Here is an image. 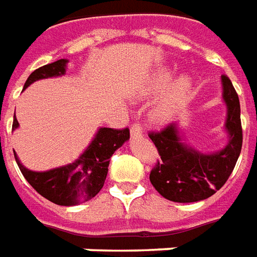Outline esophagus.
<instances>
[{
  "instance_id": "obj_1",
  "label": "esophagus",
  "mask_w": 257,
  "mask_h": 257,
  "mask_svg": "<svg viewBox=\"0 0 257 257\" xmlns=\"http://www.w3.org/2000/svg\"><path fill=\"white\" fill-rule=\"evenodd\" d=\"M143 135V126L140 123H135L131 126V136H142Z\"/></svg>"
}]
</instances>
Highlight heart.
I'll return each instance as SVG.
<instances>
[{"label":"heart","mask_w":257,"mask_h":257,"mask_svg":"<svg viewBox=\"0 0 257 257\" xmlns=\"http://www.w3.org/2000/svg\"><path fill=\"white\" fill-rule=\"evenodd\" d=\"M173 81V73L168 68H161L156 73L153 74L147 82V90L150 92H161V90L167 89ZM191 89V81L187 77H182L179 78L175 84H173L172 89L168 93L165 100L162 101L158 106V108L154 112V117L158 122H165L168 121L171 115L173 114V110L178 104L179 101L183 99L184 96L189 93Z\"/></svg>","instance_id":"obj_1"}]
</instances>
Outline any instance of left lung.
<instances>
[{
  "instance_id": "obj_1",
  "label": "left lung",
  "mask_w": 257,
  "mask_h": 257,
  "mask_svg": "<svg viewBox=\"0 0 257 257\" xmlns=\"http://www.w3.org/2000/svg\"><path fill=\"white\" fill-rule=\"evenodd\" d=\"M221 89L227 107L224 129L228 135L221 150L205 154L186 145L178 122L149 135L161 157L151 171L150 182L164 198L173 202L202 201L220 190L231 175L242 147L241 107L226 75H221Z\"/></svg>"
}]
</instances>
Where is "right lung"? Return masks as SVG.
<instances>
[{
	"label": "right lung",
	"mask_w": 257,
	"mask_h": 257,
	"mask_svg": "<svg viewBox=\"0 0 257 257\" xmlns=\"http://www.w3.org/2000/svg\"><path fill=\"white\" fill-rule=\"evenodd\" d=\"M67 63V59H60L37 68L27 78L23 89L38 79L64 75ZM16 128H19V122L15 117L12 129L15 131ZM126 140H129L128 128H99L86 150L75 161L42 172L27 169L19 161L18 156H15V160L20 172L37 193L53 204L74 206L89 201L100 191L108 172L110 158Z\"/></svg>",
	"instance_id": "right-lung-1"
}]
</instances>
